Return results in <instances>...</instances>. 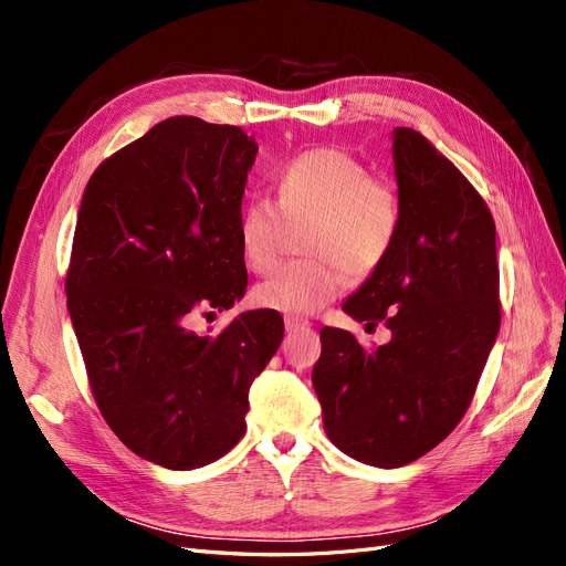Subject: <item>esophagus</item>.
<instances>
[{"label":"esophagus","instance_id":"34e87169","mask_svg":"<svg viewBox=\"0 0 566 566\" xmlns=\"http://www.w3.org/2000/svg\"><path fill=\"white\" fill-rule=\"evenodd\" d=\"M310 325V321L306 318H300V316H285V328L293 333V331H300V328H306Z\"/></svg>","mask_w":566,"mask_h":566}]
</instances>
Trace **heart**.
Wrapping results in <instances>:
<instances>
[{"label": "heart", "mask_w": 566, "mask_h": 566, "mask_svg": "<svg viewBox=\"0 0 566 566\" xmlns=\"http://www.w3.org/2000/svg\"><path fill=\"white\" fill-rule=\"evenodd\" d=\"M279 202L252 196L238 214V238L252 271L276 266L287 224H312L302 248L310 260L283 264L252 290L256 306L310 316L378 271L397 243L399 193L342 148H314L290 160L276 179Z\"/></svg>", "instance_id": "heart-1"}]
</instances>
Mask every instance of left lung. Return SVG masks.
Wrapping results in <instances>:
<instances>
[{"label": "left lung", "mask_w": 566, "mask_h": 566, "mask_svg": "<svg viewBox=\"0 0 566 566\" xmlns=\"http://www.w3.org/2000/svg\"><path fill=\"white\" fill-rule=\"evenodd\" d=\"M401 227L382 266L342 304L391 339L323 328L312 382L325 434L358 462L401 468L465 416L501 328L495 224L458 167L410 127L391 134Z\"/></svg>", "instance_id": "1"}]
</instances>
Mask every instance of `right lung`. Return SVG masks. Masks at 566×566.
Masks as SVG:
<instances>
[{"mask_svg":"<svg viewBox=\"0 0 566 566\" xmlns=\"http://www.w3.org/2000/svg\"><path fill=\"white\" fill-rule=\"evenodd\" d=\"M256 150L241 127L177 115L101 163L82 196L67 314L101 416L167 470L241 441L250 387L283 339L269 310L219 335L191 328L245 295L238 214Z\"/></svg>","mask_w":566,"mask_h":566,"instance_id":"1","label":"right lung"}]
</instances>
